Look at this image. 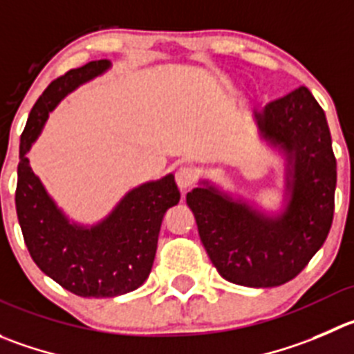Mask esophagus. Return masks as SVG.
<instances>
[{"label": "esophagus", "instance_id": "obj_1", "mask_svg": "<svg viewBox=\"0 0 354 354\" xmlns=\"http://www.w3.org/2000/svg\"><path fill=\"white\" fill-rule=\"evenodd\" d=\"M198 179V174L191 167H180L179 170L175 171V183L180 189H189Z\"/></svg>", "mask_w": 354, "mask_h": 354}]
</instances>
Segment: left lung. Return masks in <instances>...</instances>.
Wrapping results in <instances>:
<instances>
[{"mask_svg": "<svg viewBox=\"0 0 354 354\" xmlns=\"http://www.w3.org/2000/svg\"><path fill=\"white\" fill-rule=\"evenodd\" d=\"M262 139L285 156L287 203L269 215L203 180L186 201L218 274L243 287L294 280L325 243L334 218L337 167L330 130L306 86L254 114Z\"/></svg>", "mask_w": 354, "mask_h": 354, "instance_id": "obj_1", "label": "left lung"}]
</instances>
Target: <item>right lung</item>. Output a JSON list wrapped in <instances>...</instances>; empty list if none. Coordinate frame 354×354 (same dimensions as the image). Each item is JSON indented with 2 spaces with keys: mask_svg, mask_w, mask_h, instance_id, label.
Returning a JSON list of instances; mask_svg holds the SVG:
<instances>
[{
  "mask_svg": "<svg viewBox=\"0 0 354 354\" xmlns=\"http://www.w3.org/2000/svg\"><path fill=\"white\" fill-rule=\"evenodd\" d=\"M111 67L93 60L53 80L36 100L20 136L15 207L32 261L53 281L80 297H116L139 288L149 276L165 212L179 203L174 175L129 191L106 218L93 225L71 222L46 193L28 153L48 113L83 83Z\"/></svg>",
  "mask_w": 354,
  "mask_h": 354,
  "instance_id": "add662e5",
  "label": "right lung"
}]
</instances>
